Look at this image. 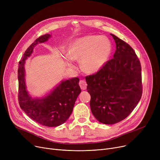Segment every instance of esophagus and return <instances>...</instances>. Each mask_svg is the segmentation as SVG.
Instances as JSON below:
<instances>
[{
  "instance_id": "obj_1",
  "label": "esophagus",
  "mask_w": 160,
  "mask_h": 160,
  "mask_svg": "<svg viewBox=\"0 0 160 160\" xmlns=\"http://www.w3.org/2000/svg\"><path fill=\"white\" fill-rule=\"evenodd\" d=\"M79 85H80L81 89H82V90L86 89L87 86H88L86 82L84 80H80V82H79Z\"/></svg>"
}]
</instances>
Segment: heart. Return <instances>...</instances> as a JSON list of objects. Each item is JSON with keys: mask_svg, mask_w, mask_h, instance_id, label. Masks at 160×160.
Returning <instances> with one entry per match:
<instances>
[{"mask_svg": "<svg viewBox=\"0 0 160 160\" xmlns=\"http://www.w3.org/2000/svg\"><path fill=\"white\" fill-rule=\"evenodd\" d=\"M112 52L109 39L100 36H86L76 39L69 45L67 56L73 60H82L83 69L89 73L98 71L105 65ZM71 67L73 65L68 62Z\"/></svg>", "mask_w": 160, "mask_h": 160, "instance_id": "b5f03b06", "label": "heart"}]
</instances>
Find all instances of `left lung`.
Masks as SVG:
<instances>
[{
	"instance_id": "8db88e82",
	"label": "left lung",
	"mask_w": 160,
	"mask_h": 160,
	"mask_svg": "<svg viewBox=\"0 0 160 160\" xmlns=\"http://www.w3.org/2000/svg\"><path fill=\"white\" fill-rule=\"evenodd\" d=\"M116 43L113 58L86 77L92 113L100 122H119L132 113L142 93L141 63L133 49L111 34Z\"/></svg>"
}]
</instances>
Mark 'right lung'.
<instances>
[{"label":"right lung","instance_id":"add662e5","mask_svg":"<svg viewBox=\"0 0 160 160\" xmlns=\"http://www.w3.org/2000/svg\"><path fill=\"white\" fill-rule=\"evenodd\" d=\"M50 37L47 33L36 39L26 50L19 63L18 100L21 108L30 119L45 127H54L69 119L81 89L79 78L77 77L63 81L43 98L33 99L28 95L24 81L25 60L31 55L35 45L47 41Z\"/></svg>","mask_w":160,"mask_h":160}]
</instances>
